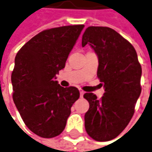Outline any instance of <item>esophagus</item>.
I'll return each instance as SVG.
<instances>
[{
	"label": "esophagus",
	"instance_id": "1",
	"mask_svg": "<svg viewBox=\"0 0 152 152\" xmlns=\"http://www.w3.org/2000/svg\"><path fill=\"white\" fill-rule=\"evenodd\" d=\"M79 93H80V96L83 97V95L84 94V91H83L82 88H79Z\"/></svg>",
	"mask_w": 152,
	"mask_h": 152
}]
</instances>
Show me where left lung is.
Here are the masks:
<instances>
[{
	"label": "left lung",
	"mask_w": 152,
	"mask_h": 152,
	"mask_svg": "<svg viewBox=\"0 0 152 152\" xmlns=\"http://www.w3.org/2000/svg\"><path fill=\"white\" fill-rule=\"evenodd\" d=\"M87 43L98 55L97 76L104 94L100 99L93 93L83 94L89 103L84 126L94 140L107 141L125 130L135 113L141 92V66L132 44L112 28L88 26L82 46Z\"/></svg>",
	"instance_id": "1"
}]
</instances>
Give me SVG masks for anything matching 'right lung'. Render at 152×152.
I'll return each mask as SVG.
<instances>
[{"label":"right lung","instance_id":"add662e5","mask_svg":"<svg viewBox=\"0 0 152 152\" xmlns=\"http://www.w3.org/2000/svg\"><path fill=\"white\" fill-rule=\"evenodd\" d=\"M83 26H64L41 31L16 55L12 74L13 101L27 128L42 138L63 132L71 107L80 95L76 87L64 88L54 78L65 67Z\"/></svg>","mask_w":152,"mask_h":152}]
</instances>
